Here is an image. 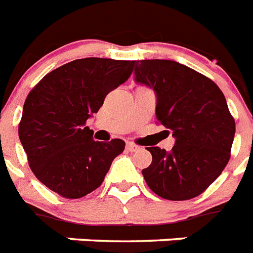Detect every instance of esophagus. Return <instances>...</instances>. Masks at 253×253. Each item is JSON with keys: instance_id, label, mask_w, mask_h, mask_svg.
<instances>
[{"instance_id": "obj_1", "label": "esophagus", "mask_w": 253, "mask_h": 253, "mask_svg": "<svg viewBox=\"0 0 253 253\" xmlns=\"http://www.w3.org/2000/svg\"><path fill=\"white\" fill-rule=\"evenodd\" d=\"M126 149H128L129 151H137L139 149V146H137L136 143L133 142H126Z\"/></svg>"}]
</instances>
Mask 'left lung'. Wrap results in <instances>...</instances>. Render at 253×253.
<instances>
[{"instance_id":"1","label":"left lung","mask_w":253,"mask_h":253,"mask_svg":"<svg viewBox=\"0 0 253 253\" xmlns=\"http://www.w3.org/2000/svg\"><path fill=\"white\" fill-rule=\"evenodd\" d=\"M138 84L157 92L158 123L176 138L167 153L147 147L153 162L142 175L159 197H197L225 169L231 157L235 120L221 88L201 73L171 60L134 61Z\"/></svg>"}]
</instances>
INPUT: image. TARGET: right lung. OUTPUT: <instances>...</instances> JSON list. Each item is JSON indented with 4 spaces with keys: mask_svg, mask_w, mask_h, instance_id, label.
I'll return each instance as SVG.
<instances>
[{
    "mask_svg": "<svg viewBox=\"0 0 253 253\" xmlns=\"http://www.w3.org/2000/svg\"><path fill=\"white\" fill-rule=\"evenodd\" d=\"M134 61L87 57L70 61L39 81L26 98L18 126L30 169L64 199H81L104 180L124 151L120 138L92 139L86 121L107 94L128 80Z\"/></svg>",
    "mask_w": 253,
    "mask_h": 253,
    "instance_id": "right-lung-1",
    "label": "right lung"
}]
</instances>
